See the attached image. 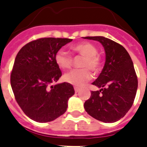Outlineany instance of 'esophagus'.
Instances as JSON below:
<instances>
[{
    "label": "esophagus",
    "mask_w": 147,
    "mask_h": 147,
    "mask_svg": "<svg viewBox=\"0 0 147 147\" xmlns=\"http://www.w3.org/2000/svg\"><path fill=\"white\" fill-rule=\"evenodd\" d=\"M74 89H75V92H76V93H78V92L80 91V88L78 87H75L74 88Z\"/></svg>",
    "instance_id": "1"
}]
</instances>
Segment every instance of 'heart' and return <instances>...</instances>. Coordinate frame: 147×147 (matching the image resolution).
Segmentation results:
<instances>
[{
	"label": "heart",
	"mask_w": 147,
	"mask_h": 147,
	"mask_svg": "<svg viewBox=\"0 0 147 147\" xmlns=\"http://www.w3.org/2000/svg\"><path fill=\"white\" fill-rule=\"evenodd\" d=\"M71 50L84 57L81 66L83 69H73L67 72L63 76L65 82L76 85L82 86L90 81L92 75L89 69L93 72H98L100 69L101 62L98 55V49L91 42H82L71 47ZM55 61L58 66L62 69H68L72 65V57L64 49H59L55 55Z\"/></svg>",
	"instance_id": "b5f03b06"
}]
</instances>
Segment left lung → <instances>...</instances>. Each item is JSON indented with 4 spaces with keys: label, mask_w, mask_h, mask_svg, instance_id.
<instances>
[{
    "label": "left lung",
    "mask_w": 147,
    "mask_h": 147,
    "mask_svg": "<svg viewBox=\"0 0 147 147\" xmlns=\"http://www.w3.org/2000/svg\"><path fill=\"white\" fill-rule=\"evenodd\" d=\"M100 42L106 54L105 66L92 83L99 91L91 93L84 104L88 114L105 123H114L132 107L137 93L138 81L133 61L125 48L104 36H86Z\"/></svg>",
    "instance_id": "8db88e82"
}]
</instances>
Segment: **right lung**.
I'll return each instance as SVG.
<instances>
[{
  "mask_svg": "<svg viewBox=\"0 0 147 147\" xmlns=\"http://www.w3.org/2000/svg\"><path fill=\"white\" fill-rule=\"evenodd\" d=\"M71 40L40 38L22 47L16 56L10 74L13 92L24 114L36 122H49L62 115L75 94L69 83L52 85L62 76L55 53Z\"/></svg>",
  "mask_w": 147,
  "mask_h": 147,
  "instance_id": "obj_1",
  "label": "right lung"
}]
</instances>
